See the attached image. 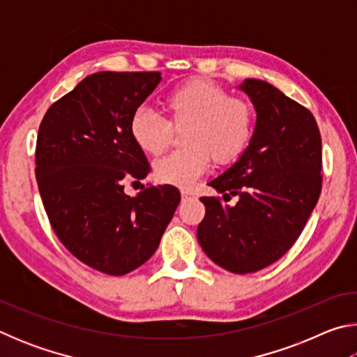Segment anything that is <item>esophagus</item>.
<instances>
[{"instance_id": "34e87169", "label": "esophagus", "mask_w": 357, "mask_h": 357, "mask_svg": "<svg viewBox=\"0 0 357 357\" xmlns=\"http://www.w3.org/2000/svg\"><path fill=\"white\" fill-rule=\"evenodd\" d=\"M181 197H183V200H187V198H193L195 195H193V192L183 189V190H181Z\"/></svg>"}]
</instances>
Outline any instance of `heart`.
<instances>
[{
	"label": "heart",
	"instance_id": "1",
	"mask_svg": "<svg viewBox=\"0 0 357 357\" xmlns=\"http://www.w3.org/2000/svg\"><path fill=\"white\" fill-rule=\"evenodd\" d=\"M165 108L168 119L149 108H137L129 123L137 146L149 155L164 153L174 130H184L181 143L185 148L155 162V178L164 184L190 187L208 170L211 159L215 165L233 164L252 140V105L208 78H192L173 89Z\"/></svg>",
	"mask_w": 357,
	"mask_h": 357
}]
</instances>
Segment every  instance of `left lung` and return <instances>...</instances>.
<instances>
[{"instance_id": "left-lung-1", "label": "left lung", "mask_w": 357, "mask_h": 357, "mask_svg": "<svg viewBox=\"0 0 357 357\" xmlns=\"http://www.w3.org/2000/svg\"><path fill=\"white\" fill-rule=\"evenodd\" d=\"M241 89L257 110L255 132L236 164L209 183L197 228L204 253L220 268L249 274L291 249L321 193V135L313 114L268 82L245 78Z\"/></svg>"}]
</instances>
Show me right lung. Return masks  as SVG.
Segmentation results:
<instances>
[{
  "label": "right lung",
  "mask_w": 357,
  "mask_h": 357,
  "mask_svg": "<svg viewBox=\"0 0 357 357\" xmlns=\"http://www.w3.org/2000/svg\"><path fill=\"white\" fill-rule=\"evenodd\" d=\"M160 72H98L52 104L39 126L36 179L53 231L77 259L124 275L153 257L181 202L173 185H142L151 167L130 135V116Z\"/></svg>",
  "instance_id": "add662e5"
}]
</instances>
